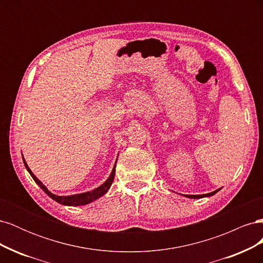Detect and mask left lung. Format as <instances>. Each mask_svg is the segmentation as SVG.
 <instances>
[{"instance_id":"obj_1","label":"left lung","mask_w":263,"mask_h":263,"mask_svg":"<svg viewBox=\"0 0 263 263\" xmlns=\"http://www.w3.org/2000/svg\"><path fill=\"white\" fill-rule=\"evenodd\" d=\"M219 190H220V189H218V190H216V191H214V192L208 193V194H202V195H187V194H185L184 196H186V197H189V198H202V197H209V196H212V195H214V194H216Z\"/></svg>"}]
</instances>
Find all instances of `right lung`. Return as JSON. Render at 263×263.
Segmentation results:
<instances>
[{"instance_id":"add662e5","label":"right lung","mask_w":263,"mask_h":263,"mask_svg":"<svg viewBox=\"0 0 263 263\" xmlns=\"http://www.w3.org/2000/svg\"><path fill=\"white\" fill-rule=\"evenodd\" d=\"M23 156V155H22ZM23 161H24V164H25V168L27 169V171L29 172V174L31 176V178L34 179V181L37 183V184L41 186V189L44 191V192L48 195L49 197H51L53 201L58 202L59 204H62V205H67V206H80V205H86L89 204L95 200H98L99 197L104 195L107 191L109 190L110 185H112V183L114 181V177H115V168H116V162H115V165L114 168L112 170V172H110L108 179L103 183L102 185H100L99 187L94 189L92 191H89V192H85V193H80V194H74V195H67V196H59V195H55L53 193H51L50 191H48V189H47L43 183L39 181L36 177L35 174L31 172V170L28 168V165L25 161V159L23 158Z\"/></svg>"}]
</instances>
